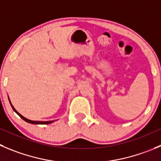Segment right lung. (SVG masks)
I'll return each mask as SVG.
<instances>
[{
  "label": "right lung",
  "mask_w": 161,
  "mask_h": 161,
  "mask_svg": "<svg viewBox=\"0 0 161 161\" xmlns=\"http://www.w3.org/2000/svg\"><path fill=\"white\" fill-rule=\"evenodd\" d=\"M9 102H10V99H9ZM10 104H11V106H12V108H13V109L14 110L15 112H16V114H17L18 115H19V117L21 118V119H23L24 121H25V122H28V123H31V124H50V123H51V122H53V121H47V122H42V121H32V120H30V119H26L25 117H24L23 115H21V114H19V113L18 112V111H16V109H15L14 107H13V105H12V103H11V102H10Z\"/></svg>",
  "instance_id": "1"
}]
</instances>
